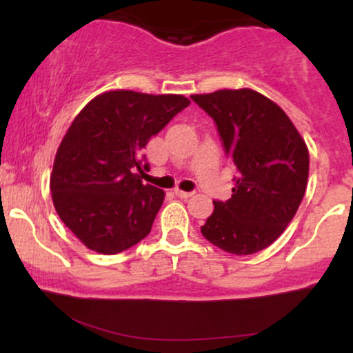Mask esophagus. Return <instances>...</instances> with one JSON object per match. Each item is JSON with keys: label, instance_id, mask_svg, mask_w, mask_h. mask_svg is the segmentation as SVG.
Returning a JSON list of instances; mask_svg holds the SVG:
<instances>
[{"label": "esophagus", "instance_id": "esophagus-1", "mask_svg": "<svg viewBox=\"0 0 353 353\" xmlns=\"http://www.w3.org/2000/svg\"><path fill=\"white\" fill-rule=\"evenodd\" d=\"M174 192H176V196L181 197V199H189V197L194 196V192H185V190H181V189H176Z\"/></svg>", "mask_w": 353, "mask_h": 353}]
</instances>
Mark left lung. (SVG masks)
<instances>
[{
	"label": "left lung",
	"mask_w": 353,
	"mask_h": 353,
	"mask_svg": "<svg viewBox=\"0 0 353 353\" xmlns=\"http://www.w3.org/2000/svg\"><path fill=\"white\" fill-rule=\"evenodd\" d=\"M190 99L212 117L236 165L232 196L214 201L202 236L229 254L259 252L281 236L301 205L309 179L307 145L289 116L252 89Z\"/></svg>",
	"instance_id": "left-lung-1"
}]
</instances>
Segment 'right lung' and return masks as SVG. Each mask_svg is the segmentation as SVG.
Masks as SVG:
<instances>
[{"instance_id": "right-lung-1", "label": "right lung", "mask_w": 353, "mask_h": 353, "mask_svg": "<svg viewBox=\"0 0 353 353\" xmlns=\"http://www.w3.org/2000/svg\"><path fill=\"white\" fill-rule=\"evenodd\" d=\"M190 101L181 94L109 91L74 117L56 152L52 202L89 249L119 254L151 232L164 190L144 184L143 149Z\"/></svg>"}]
</instances>
